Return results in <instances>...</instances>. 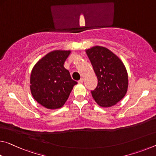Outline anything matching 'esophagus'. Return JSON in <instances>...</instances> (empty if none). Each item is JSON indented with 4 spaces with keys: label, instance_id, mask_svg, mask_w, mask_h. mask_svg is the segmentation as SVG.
I'll list each match as a JSON object with an SVG mask.
<instances>
[{
    "label": "esophagus",
    "instance_id": "1",
    "mask_svg": "<svg viewBox=\"0 0 156 156\" xmlns=\"http://www.w3.org/2000/svg\"><path fill=\"white\" fill-rule=\"evenodd\" d=\"M83 81H84V79H83V78H81L80 80H78V83L79 84H82V83H83Z\"/></svg>",
    "mask_w": 156,
    "mask_h": 156
}]
</instances>
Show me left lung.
<instances>
[{"mask_svg": "<svg viewBox=\"0 0 156 156\" xmlns=\"http://www.w3.org/2000/svg\"><path fill=\"white\" fill-rule=\"evenodd\" d=\"M85 52L98 79L97 87L91 91L92 97L101 107H112L127 93L126 68L121 59L105 47L95 46Z\"/></svg>", "mask_w": 156, "mask_h": 156, "instance_id": "left-lung-1", "label": "left lung"}]
</instances>
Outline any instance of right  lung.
Returning <instances> with one entry per match:
<instances>
[{
	"label": "right lung",
	"mask_w": 156,
	"mask_h": 156,
	"mask_svg": "<svg viewBox=\"0 0 156 156\" xmlns=\"http://www.w3.org/2000/svg\"><path fill=\"white\" fill-rule=\"evenodd\" d=\"M71 51L54 50L39 60L32 69L30 88L34 99L49 110L59 109L67 101L73 86L64 64Z\"/></svg>",
	"instance_id": "1"
}]
</instances>
